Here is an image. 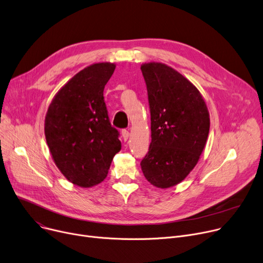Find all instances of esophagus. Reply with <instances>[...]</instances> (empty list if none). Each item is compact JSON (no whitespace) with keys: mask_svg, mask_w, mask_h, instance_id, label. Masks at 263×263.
Instances as JSON below:
<instances>
[{"mask_svg":"<svg viewBox=\"0 0 263 263\" xmlns=\"http://www.w3.org/2000/svg\"><path fill=\"white\" fill-rule=\"evenodd\" d=\"M121 135H122V138H124V141L126 142V141H128V138H129V136H130V133H129L128 130L124 129V130L121 131Z\"/></svg>","mask_w":263,"mask_h":263,"instance_id":"34e87169","label":"esophagus"}]
</instances>
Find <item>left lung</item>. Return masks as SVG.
I'll return each mask as SVG.
<instances>
[{"label":"left lung","instance_id":"8db88e82","mask_svg":"<svg viewBox=\"0 0 263 263\" xmlns=\"http://www.w3.org/2000/svg\"><path fill=\"white\" fill-rule=\"evenodd\" d=\"M151 115V143L141 162L153 186L181 183L197 165L209 133V113L197 87L157 62L141 66Z\"/></svg>","mask_w":263,"mask_h":263}]
</instances>
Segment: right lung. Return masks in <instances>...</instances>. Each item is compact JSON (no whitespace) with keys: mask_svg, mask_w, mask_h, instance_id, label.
<instances>
[{"mask_svg":"<svg viewBox=\"0 0 263 263\" xmlns=\"http://www.w3.org/2000/svg\"><path fill=\"white\" fill-rule=\"evenodd\" d=\"M114 69L115 64L108 62L83 68L56 94L45 116V138L55 164L69 182L81 187L106 179L121 149L103 98Z\"/></svg>","mask_w":263,"mask_h":263,"instance_id":"1","label":"right lung"}]
</instances>
